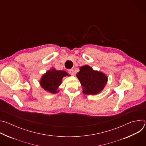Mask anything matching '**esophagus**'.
I'll list each match as a JSON object with an SVG mask.
<instances>
[{"mask_svg":"<svg viewBox=\"0 0 146 146\" xmlns=\"http://www.w3.org/2000/svg\"><path fill=\"white\" fill-rule=\"evenodd\" d=\"M68 72H69V74H71V75H73L74 74V71L73 69H69L68 70Z\"/></svg>","mask_w":146,"mask_h":146,"instance_id":"esophagus-1","label":"esophagus"}]
</instances>
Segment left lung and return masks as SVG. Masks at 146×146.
Listing matches in <instances>:
<instances>
[{"label":"left lung","instance_id":"left-lung-1","mask_svg":"<svg viewBox=\"0 0 146 146\" xmlns=\"http://www.w3.org/2000/svg\"><path fill=\"white\" fill-rule=\"evenodd\" d=\"M83 87L82 92L85 95H96L101 92L108 81L107 76L98 71L94 70L88 65L80 68L76 74Z\"/></svg>","mask_w":146,"mask_h":146}]
</instances>
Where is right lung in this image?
<instances>
[{
    "label": "right lung",
    "instance_id": "obj_1",
    "mask_svg": "<svg viewBox=\"0 0 146 146\" xmlns=\"http://www.w3.org/2000/svg\"><path fill=\"white\" fill-rule=\"evenodd\" d=\"M70 76L64 70H56L52 69L47 71L41 77L40 83L46 91L55 94L58 92V87L61 84L62 80L64 76Z\"/></svg>",
    "mask_w": 146,
    "mask_h": 146
}]
</instances>
